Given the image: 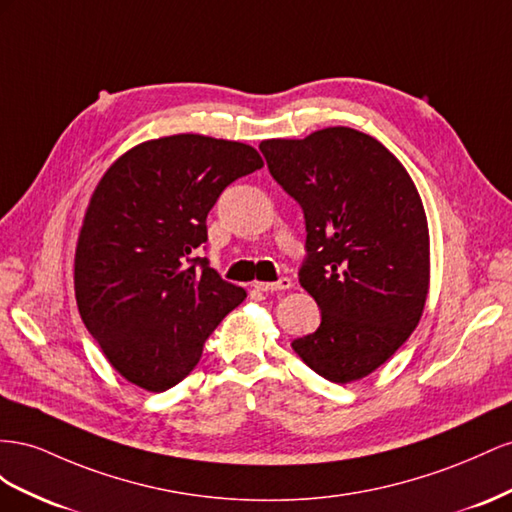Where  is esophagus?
Returning a JSON list of instances; mask_svg holds the SVG:
<instances>
[{
    "label": "esophagus",
    "mask_w": 512,
    "mask_h": 512,
    "mask_svg": "<svg viewBox=\"0 0 512 512\" xmlns=\"http://www.w3.org/2000/svg\"><path fill=\"white\" fill-rule=\"evenodd\" d=\"M289 287H291V279H287V276H283V279L274 281V283H255V289L266 291V294H274V291H285Z\"/></svg>",
    "instance_id": "esophagus-1"
}]
</instances>
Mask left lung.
I'll return each instance as SVG.
<instances>
[{
	"instance_id": "8db88e82",
	"label": "left lung",
	"mask_w": 512,
	"mask_h": 512,
	"mask_svg": "<svg viewBox=\"0 0 512 512\" xmlns=\"http://www.w3.org/2000/svg\"><path fill=\"white\" fill-rule=\"evenodd\" d=\"M272 178L304 212L300 285L321 324L291 343L309 367L347 384L410 339L429 291V225L410 173L377 139L334 126L259 143Z\"/></svg>"
}]
</instances>
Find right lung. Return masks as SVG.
<instances>
[{"label":"right lung","mask_w":512,"mask_h":512,"mask_svg":"<svg viewBox=\"0 0 512 512\" xmlns=\"http://www.w3.org/2000/svg\"><path fill=\"white\" fill-rule=\"evenodd\" d=\"M264 167L255 148L173 135L128 150L102 175L79 233L75 294L85 328L130 384L163 392L246 298L197 257L225 188Z\"/></svg>","instance_id":"1"}]
</instances>
